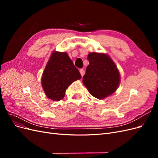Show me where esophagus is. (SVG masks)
Returning <instances> with one entry per match:
<instances>
[{
    "label": "esophagus",
    "instance_id": "obj_1",
    "mask_svg": "<svg viewBox=\"0 0 158 158\" xmlns=\"http://www.w3.org/2000/svg\"><path fill=\"white\" fill-rule=\"evenodd\" d=\"M80 73L81 75H82V76H83L84 75V74H85V70H84L83 69H80Z\"/></svg>",
    "mask_w": 158,
    "mask_h": 158
}]
</instances>
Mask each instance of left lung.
<instances>
[{"label":"left lung","instance_id":"8db88e82","mask_svg":"<svg viewBox=\"0 0 158 158\" xmlns=\"http://www.w3.org/2000/svg\"><path fill=\"white\" fill-rule=\"evenodd\" d=\"M89 64L82 82L89 94L98 99L110 96L118 88L120 73L115 63L107 54L89 52Z\"/></svg>","mask_w":158,"mask_h":158}]
</instances>
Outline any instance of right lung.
Returning a JSON list of instances; mask_svg holds the SVG:
<instances>
[{"label": "right lung", "instance_id": "right-lung-1", "mask_svg": "<svg viewBox=\"0 0 158 158\" xmlns=\"http://www.w3.org/2000/svg\"><path fill=\"white\" fill-rule=\"evenodd\" d=\"M81 77L67 52L54 51L43 73L41 85L47 98L59 102L69 85Z\"/></svg>", "mask_w": 158, "mask_h": 158}]
</instances>
